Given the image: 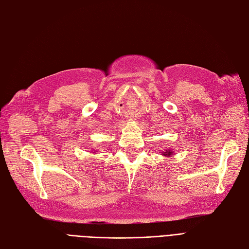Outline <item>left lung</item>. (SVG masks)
<instances>
[{
	"label": "left lung",
	"mask_w": 249,
	"mask_h": 249,
	"mask_svg": "<svg viewBox=\"0 0 249 249\" xmlns=\"http://www.w3.org/2000/svg\"><path fill=\"white\" fill-rule=\"evenodd\" d=\"M164 155H167L168 156V155H170V153H164Z\"/></svg>",
	"instance_id": "left-lung-1"
}]
</instances>
